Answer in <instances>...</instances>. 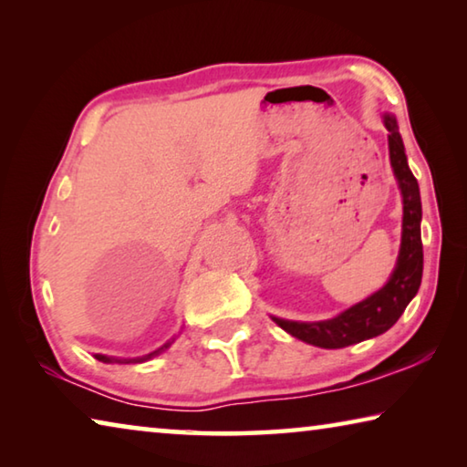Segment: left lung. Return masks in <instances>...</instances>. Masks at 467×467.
I'll return each mask as SVG.
<instances>
[{"instance_id": "1", "label": "left lung", "mask_w": 467, "mask_h": 467, "mask_svg": "<svg viewBox=\"0 0 467 467\" xmlns=\"http://www.w3.org/2000/svg\"><path fill=\"white\" fill-rule=\"evenodd\" d=\"M385 128L389 131V158L398 179L401 195H404V226H401V249L398 265L389 282L362 303L337 315L334 319L317 323H300L274 317L282 329L290 336L303 339L306 344L319 348H346L358 344L362 339L375 337L389 329L406 311L410 300L416 296L422 280V239L420 220L422 205L418 181L408 167L404 141H401L398 123L385 115Z\"/></svg>"}]
</instances>
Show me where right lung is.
Masks as SVG:
<instances>
[{
    "mask_svg": "<svg viewBox=\"0 0 467 467\" xmlns=\"http://www.w3.org/2000/svg\"><path fill=\"white\" fill-rule=\"evenodd\" d=\"M171 346V342L169 344H164L162 348H158V350H154V352H150V354H146V357H140V358H130V360H121V358H109V357H105V354H97V360H100V362H146V360H150V358H154L156 354H161L162 350H167V348Z\"/></svg>",
    "mask_w": 467,
    "mask_h": 467,
    "instance_id": "right-lung-1",
    "label": "right lung"
}]
</instances>
